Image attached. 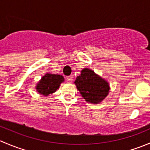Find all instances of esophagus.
Wrapping results in <instances>:
<instances>
[{
	"label": "esophagus",
	"mask_w": 150,
	"mask_h": 150,
	"mask_svg": "<svg viewBox=\"0 0 150 150\" xmlns=\"http://www.w3.org/2000/svg\"><path fill=\"white\" fill-rule=\"evenodd\" d=\"M66 78H67V80L69 81V82H71V81H72V76H67V77H66Z\"/></svg>",
	"instance_id": "34e87169"
}]
</instances>
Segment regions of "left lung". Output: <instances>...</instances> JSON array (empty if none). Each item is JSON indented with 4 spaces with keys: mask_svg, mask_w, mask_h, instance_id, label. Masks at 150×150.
I'll return each mask as SVG.
<instances>
[{
    "mask_svg": "<svg viewBox=\"0 0 150 150\" xmlns=\"http://www.w3.org/2000/svg\"><path fill=\"white\" fill-rule=\"evenodd\" d=\"M81 72L74 83L82 97L89 103H101L109 94V83L89 68H83Z\"/></svg>",
    "mask_w": 150,
    "mask_h": 150,
    "instance_id": "obj_1",
    "label": "left lung"
}]
</instances>
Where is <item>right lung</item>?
Masks as SVG:
<instances>
[{
    "label": "right lung",
    "mask_w": 150,
    "mask_h": 150,
    "mask_svg": "<svg viewBox=\"0 0 150 150\" xmlns=\"http://www.w3.org/2000/svg\"><path fill=\"white\" fill-rule=\"evenodd\" d=\"M64 81V78L62 75L47 72L36 84L35 89L40 94L48 96L57 91V89L59 88L60 85Z\"/></svg>",
    "instance_id": "obj_1"
}]
</instances>
